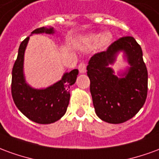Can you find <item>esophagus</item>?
I'll return each mask as SVG.
<instances>
[{
	"mask_svg": "<svg viewBox=\"0 0 159 159\" xmlns=\"http://www.w3.org/2000/svg\"><path fill=\"white\" fill-rule=\"evenodd\" d=\"M78 70L80 73H85L86 72V64L85 63H80L78 66Z\"/></svg>",
	"mask_w": 159,
	"mask_h": 159,
	"instance_id": "esophagus-1",
	"label": "esophagus"
}]
</instances>
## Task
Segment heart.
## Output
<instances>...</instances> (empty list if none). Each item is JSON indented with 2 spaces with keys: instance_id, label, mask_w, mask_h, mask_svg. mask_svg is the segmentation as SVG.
<instances>
[{
  "instance_id": "obj_1",
  "label": "heart",
  "mask_w": 159,
  "mask_h": 159,
  "mask_svg": "<svg viewBox=\"0 0 159 159\" xmlns=\"http://www.w3.org/2000/svg\"><path fill=\"white\" fill-rule=\"evenodd\" d=\"M111 36L109 33H106L101 36L100 35H89L84 38V41L89 44H95L100 41V45L105 47L111 42Z\"/></svg>"
}]
</instances>
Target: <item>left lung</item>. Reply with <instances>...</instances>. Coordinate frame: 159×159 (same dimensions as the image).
<instances>
[{
	"label": "left lung",
	"instance_id": "left-lung-1",
	"mask_svg": "<svg viewBox=\"0 0 159 159\" xmlns=\"http://www.w3.org/2000/svg\"><path fill=\"white\" fill-rule=\"evenodd\" d=\"M123 51L130 67L121 77L109 67ZM90 93L97 116L109 123H122L141 109L147 96V66L142 50L132 36H123L111 43L107 51L91 57L87 66Z\"/></svg>",
	"mask_w": 159,
	"mask_h": 159
}]
</instances>
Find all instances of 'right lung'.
<instances>
[{
    "label": "right lung",
    "instance_id": "obj_1",
    "mask_svg": "<svg viewBox=\"0 0 159 159\" xmlns=\"http://www.w3.org/2000/svg\"><path fill=\"white\" fill-rule=\"evenodd\" d=\"M53 34L52 27H41L31 34ZM30 37L19 46L18 57L12 71V96L16 107L33 122L48 124L59 120L65 115L69 105L70 87L76 83L78 70L66 72L52 86L36 89L27 84L24 75V58Z\"/></svg>",
    "mask_w": 159,
    "mask_h": 159
}]
</instances>
